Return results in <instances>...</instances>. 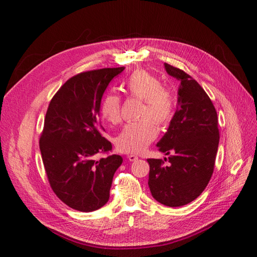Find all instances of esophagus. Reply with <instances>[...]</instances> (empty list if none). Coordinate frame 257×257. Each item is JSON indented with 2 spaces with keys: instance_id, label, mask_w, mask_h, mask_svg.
Masks as SVG:
<instances>
[{
  "instance_id": "1",
  "label": "esophagus",
  "mask_w": 257,
  "mask_h": 257,
  "mask_svg": "<svg viewBox=\"0 0 257 257\" xmlns=\"http://www.w3.org/2000/svg\"><path fill=\"white\" fill-rule=\"evenodd\" d=\"M127 158H128L129 161H136V160H138V156L134 155V154H130V155H128Z\"/></svg>"
}]
</instances>
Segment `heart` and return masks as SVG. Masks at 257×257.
I'll return each instance as SVG.
<instances>
[{"label":"heart","mask_w":257,"mask_h":257,"mask_svg":"<svg viewBox=\"0 0 257 257\" xmlns=\"http://www.w3.org/2000/svg\"><path fill=\"white\" fill-rule=\"evenodd\" d=\"M126 91L131 98L143 100L139 113L142 119L127 123L116 137L117 149L124 153L138 154L155 140L158 126L169 124L175 115L177 103L172 91L164 87L161 80L145 70H137L124 83ZM100 114L105 121L117 124L121 119V99L108 92L100 104ZM154 121L153 122L152 120Z\"/></svg>","instance_id":"heart-1"}]
</instances>
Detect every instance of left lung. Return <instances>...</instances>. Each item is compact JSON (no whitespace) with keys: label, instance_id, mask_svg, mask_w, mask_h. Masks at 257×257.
Returning a JSON list of instances; mask_svg holds the SVG:
<instances>
[{"label":"left lung","instance_id":"left-lung-1","mask_svg":"<svg viewBox=\"0 0 257 257\" xmlns=\"http://www.w3.org/2000/svg\"><path fill=\"white\" fill-rule=\"evenodd\" d=\"M168 74L181 83L178 107L169 129L157 143L168 157L149 158L152 196L168 207L194 201L214 170L219 142L217 113L203 88L187 73L165 63Z\"/></svg>","mask_w":257,"mask_h":257}]
</instances>
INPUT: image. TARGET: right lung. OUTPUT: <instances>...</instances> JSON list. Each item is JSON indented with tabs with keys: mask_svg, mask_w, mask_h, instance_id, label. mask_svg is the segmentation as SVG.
Returning a JSON list of instances; mask_svg holds the SVG:
<instances>
[{
	"mask_svg": "<svg viewBox=\"0 0 257 257\" xmlns=\"http://www.w3.org/2000/svg\"><path fill=\"white\" fill-rule=\"evenodd\" d=\"M104 68L78 73L50 100L40 137L44 168L51 189L70 208L91 212L108 201L115 171L122 163L109 155L112 143L99 119L102 96L123 71ZM96 153L108 156L98 161Z\"/></svg>",
	"mask_w": 257,
	"mask_h": 257,
	"instance_id": "right-lung-1",
	"label": "right lung"
}]
</instances>
